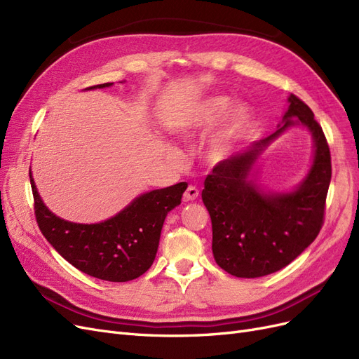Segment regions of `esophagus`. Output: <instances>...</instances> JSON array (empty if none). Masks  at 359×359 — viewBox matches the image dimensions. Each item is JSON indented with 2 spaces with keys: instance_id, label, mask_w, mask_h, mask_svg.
<instances>
[{
  "instance_id": "esophagus-1",
  "label": "esophagus",
  "mask_w": 359,
  "mask_h": 359,
  "mask_svg": "<svg viewBox=\"0 0 359 359\" xmlns=\"http://www.w3.org/2000/svg\"><path fill=\"white\" fill-rule=\"evenodd\" d=\"M198 198H199V190L196 187H193V186H190L186 190V193H184V201H186V202H193V201H196Z\"/></svg>"
}]
</instances>
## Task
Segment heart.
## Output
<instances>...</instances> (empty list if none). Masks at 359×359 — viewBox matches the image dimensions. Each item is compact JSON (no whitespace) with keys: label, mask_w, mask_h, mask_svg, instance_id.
I'll return each instance as SVG.
<instances>
[{"label":"heart","mask_w":359,"mask_h":359,"mask_svg":"<svg viewBox=\"0 0 359 359\" xmlns=\"http://www.w3.org/2000/svg\"><path fill=\"white\" fill-rule=\"evenodd\" d=\"M231 107V99L226 95H210L206 99L194 103L189 109H184L181 115L170 124L172 135L181 140H194L202 136L206 130L212 127L226 114ZM253 112L245 103H236L226 115L224 124L217 132L203 149L205 160L211 165H219L229 158L235 147L245 135L252 123ZM170 156H177V151L169 148Z\"/></svg>","instance_id":"b5f03b06"}]
</instances>
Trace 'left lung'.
<instances>
[{
  "instance_id": "1",
  "label": "left lung",
  "mask_w": 359,
  "mask_h": 359,
  "mask_svg": "<svg viewBox=\"0 0 359 359\" xmlns=\"http://www.w3.org/2000/svg\"><path fill=\"white\" fill-rule=\"evenodd\" d=\"M276 132L219 163L205 180L202 201L212 223V255L226 273L241 278L273 274L297 259L319 235L331 182V154L322 127L297 95ZM292 126L313 139V158L297 188L274 192L257 180L258 160Z\"/></svg>"
}]
</instances>
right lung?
Returning a JSON list of instances; mask_svg holds the SVG:
<instances>
[{"instance_id": "1", "label": "right lung", "mask_w": 359, "mask_h": 359, "mask_svg": "<svg viewBox=\"0 0 359 359\" xmlns=\"http://www.w3.org/2000/svg\"><path fill=\"white\" fill-rule=\"evenodd\" d=\"M112 82L90 86L109 88ZM36 219L57 252L82 273L106 281H130L153 265L166 215L181 203L187 182L139 194L114 217L99 223H73L53 214L37 191L29 168Z\"/></svg>"}]
</instances>
